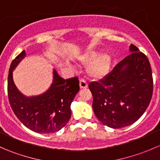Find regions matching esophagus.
I'll list each match as a JSON object with an SVG mask.
<instances>
[{"label": "esophagus", "mask_w": 160, "mask_h": 160, "mask_svg": "<svg viewBox=\"0 0 160 160\" xmlns=\"http://www.w3.org/2000/svg\"><path fill=\"white\" fill-rule=\"evenodd\" d=\"M88 87V83L84 79H80V88H87Z\"/></svg>", "instance_id": "1"}]
</instances>
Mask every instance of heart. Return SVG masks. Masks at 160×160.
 <instances>
[{"label": "heart", "mask_w": 160, "mask_h": 160, "mask_svg": "<svg viewBox=\"0 0 160 160\" xmlns=\"http://www.w3.org/2000/svg\"><path fill=\"white\" fill-rule=\"evenodd\" d=\"M80 60L88 65V75L94 79H102L109 72L111 68V58L108 54L100 55L95 50H89L80 56Z\"/></svg>", "instance_id": "1"}]
</instances>
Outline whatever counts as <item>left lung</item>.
<instances>
[{"label":"left lung","instance_id":"1","mask_svg":"<svg viewBox=\"0 0 160 160\" xmlns=\"http://www.w3.org/2000/svg\"><path fill=\"white\" fill-rule=\"evenodd\" d=\"M131 54L119 62L100 82H91L93 109L103 125L112 128L128 126L147 109L153 80L147 56L134 45Z\"/></svg>","mask_w":160,"mask_h":160}]
</instances>
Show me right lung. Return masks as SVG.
<instances>
[{
  "instance_id": "add662e5",
  "label": "right lung",
  "mask_w": 160,
  "mask_h": 160,
  "mask_svg": "<svg viewBox=\"0 0 160 160\" xmlns=\"http://www.w3.org/2000/svg\"><path fill=\"white\" fill-rule=\"evenodd\" d=\"M22 51L12 61L8 80V94L14 114L27 128L37 133H53L63 128L71 117L70 105L80 90L77 77L64 80L53 70V82L38 96L25 97L16 88L13 70L25 56Z\"/></svg>"
}]
</instances>
